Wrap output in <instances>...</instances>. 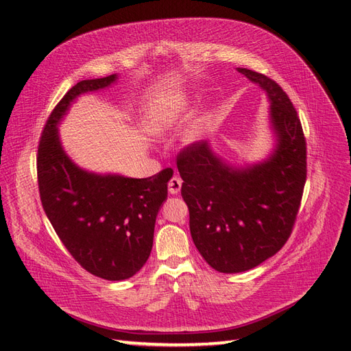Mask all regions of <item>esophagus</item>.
<instances>
[{
	"mask_svg": "<svg viewBox=\"0 0 351 351\" xmlns=\"http://www.w3.org/2000/svg\"><path fill=\"white\" fill-rule=\"evenodd\" d=\"M181 186H182V179L179 176H173L169 181V193L170 194H178L179 191H181Z\"/></svg>",
	"mask_w": 351,
	"mask_h": 351,
	"instance_id": "esophagus-1",
	"label": "esophagus"
}]
</instances>
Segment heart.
<instances>
[{
  "label": "heart",
  "mask_w": 351,
  "mask_h": 351,
  "mask_svg": "<svg viewBox=\"0 0 351 351\" xmlns=\"http://www.w3.org/2000/svg\"><path fill=\"white\" fill-rule=\"evenodd\" d=\"M188 105H190V102H188V99L185 96L166 97L163 101H158L157 104L152 105L147 117V125L149 132L154 134H161L172 128V125L178 124L185 115ZM209 125L210 117L208 114L200 115L199 119L194 121L190 132H188L186 139L191 142L197 138H200L202 134L208 130Z\"/></svg>",
  "instance_id": "1"
}]
</instances>
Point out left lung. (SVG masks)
<instances>
[{"mask_svg": "<svg viewBox=\"0 0 351 351\" xmlns=\"http://www.w3.org/2000/svg\"><path fill=\"white\" fill-rule=\"evenodd\" d=\"M237 71L268 97L271 152L263 161L239 167L202 141L178 156L194 245L206 263L227 274L247 271L283 247L307 178L305 138L291 99L267 75Z\"/></svg>", "mask_w": 351, "mask_h": 351, "instance_id": "1", "label": "left lung"}]
</instances>
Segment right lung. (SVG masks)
Wrapping results in <instances>:
<instances>
[{"mask_svg":"<svg viewBox=\"0 0 351 351\" xmlns=\"http://www.w3.org/2000/svg\"><path fill=\"white\" fill-rule=\"evenodd\" d=\"M117 80V74L83 80L69 88L49 117L37 156L40 197L49 221L75 261L105 280H125L145 265L157 213L173 176L172 169L143 179L88 172L62 147L58 125L75 99Z\"/></svg>","mask_w":351,"mask_h":351,"instance_id":"add662e5","label":"right lung"}]
</instances>
